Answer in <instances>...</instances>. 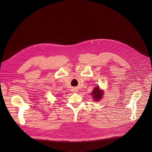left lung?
Segmentation results:
<instances>
[{
  "instance_id": "obj_1",
  "label": "left lung",
  "mask_w": 152,
  "mask_h": 152,
  "mask_svg": "<svg viewBox=\"0 0 152 152\" xmlns=\"http://www.w3.org/2000/svg\"><path fill=\"white\" fill-rule=\"evenodd\" d=\"M103 94V92L100 90V88H99V86L94 88L91 93V94L93 95V97L94 98V100L96 101H99V100H100V99L102 98Z\"/></svg>"
}]
</instances>
